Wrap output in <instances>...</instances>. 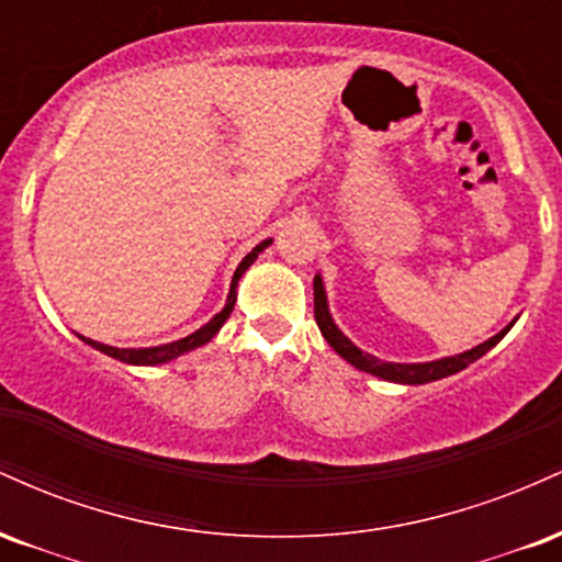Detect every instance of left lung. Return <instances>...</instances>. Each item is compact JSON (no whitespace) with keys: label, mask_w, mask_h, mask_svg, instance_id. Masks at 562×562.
Listing matches in <instances>:
<instances>
[{"label":"left lung","mask_w":562,"mask_h":562,"mask_svg":"<svg viewBox=\"0 0 562 562\" xmlns=\"http://www.w3.org/2000/svg\"><path fill=\"white\" fill-rule=\"evenodd\" d=\"M314 319H317L322 335H325V340L335 348V353H340V357L346 359V362H351L357 370H364L370 372V375H378L383 380H393V383H406V385H423V383H430V380H441L447 375H454V372L465 370L468 364H473L475 359H481L483 353L488 351V348H494L499 344L502 338H505L509 327L515 325V322H509L502 333H496L494 338H488L486 344L470 348L465 353H457V357H447V359H438V362H425V364H393V362H383V359L372 357V353H364L359 351L357 346L351 344V340L346 338L344 333L335 327V322L330 317V312H327V299H325V288H322V277L317 274L314 277Z\"/></svg>","instance_id":"left-lung-1"}]
</instances>
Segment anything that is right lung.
I'll return each mask as SVG.
<instances>
[{
  "instance_id": "add662e5",
  "label": "right lung",
  "mask_w": 562,
  "mask_h": 562,
  "mask_svg": "<svg viewBox=\"0 0 562 562\" xmlns=\"http://www.w3.org/2000/svg\"><path fill=\"white\" fill-rule=\"evenodd\" d=\"M269 243H272V240H263V243L256 245V248L250 250V254L245 256V259L240 261V267L235 269V277H232V288H229L227 306H224L222 312H218L216 317L209 322V325H203V327H200V330H195L192 335H187V338L173 340V344H166V346H153V348H115V346L97 344V340L83 338V335H79V338L83 340V344H89L92 348H97V351L108 353V357L119 359V362H126V364H164V362H171V359L182 357V353H187V351H192V348L209 344V340L214 338V335L218 333V327H222L224 322H227L229 314H232V306H235V299H237V280H240L245 269H248L250 263L256 261V256H259L261 250L267 248Z\"/></svg>"
}]
</instances>
